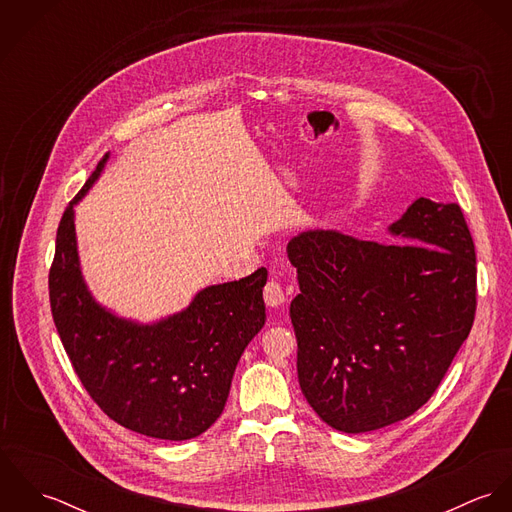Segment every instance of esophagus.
Masks as SVG:
<instances>
[{"mask_svg": "<svg viewBox=\"0 0 512 512\" xmlns=\"http://www.w3.org/2000/svg\"><path fill=\"white\" fill-rule=\"evenodd\" d=\"M264 301H266V305L272 307V309H278V307H282V305L286 303V292H284V288H282L280 282L270 280V282L266 284V288H264Z\"/></svg>", "mask_w": 512, "mask_h": 512, "instance_id": "1", "label": "esophagus"}]
</instances>
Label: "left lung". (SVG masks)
Returning a JSON list of instances; mask_svg holds the SVG:
<instances>
[{"label": "left lung", "instance_id": "8db88e82", "mask_svg": "<svg viewBox=\"0 0 512 512\" xmlns=\"http://www.w3.org/2000/svg\"><path fill=\"white\" fill-rule=\"evenodd\" d=\"M388 234L400 244L305 230L286 246L299 386L345 434L420 410L475 317V246L459 205L420 197Z\"/></svg>", "mask_w": 512, "mask_h": 512}]
</instances>
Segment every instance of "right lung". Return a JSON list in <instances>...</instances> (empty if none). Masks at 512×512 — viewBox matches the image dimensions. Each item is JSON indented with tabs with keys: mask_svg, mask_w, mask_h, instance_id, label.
I'll return each instance as SVG.
<instances>
[{
	"mask_svg": "<svg viewBox=\"0 0 512 512\" xmlns=\"http://www.w3.org/2000/svg\"><path fill=\"white\" fill-rule=\"evenodd\" d=\"M108 159H100L57 230L49 274L55 327L82 386L114 422L147 438H197L222 414L236 365L266 323L268 272L203 288L181 311L149 323L102 305L82 274L74 207Z\"/></svg>",
	"mask_w": 512,
	"mask_h": 512,
	"instance_id": "right-lung-1",
	"label": "right lung"
}]
</instances>
